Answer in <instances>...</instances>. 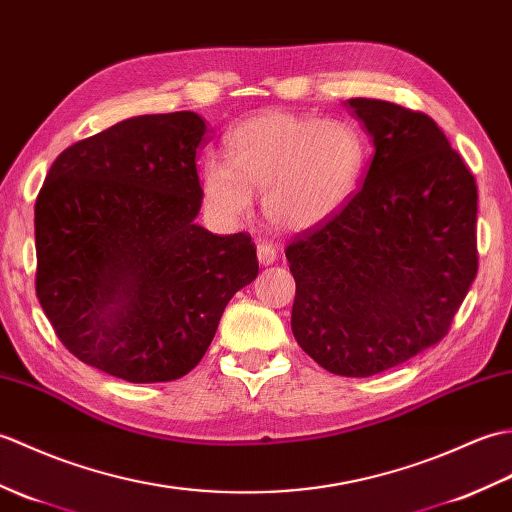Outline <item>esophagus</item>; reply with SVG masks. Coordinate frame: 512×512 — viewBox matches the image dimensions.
<instances>
[{"instance_id": "1", "label": "esophagus", "mask_w": 512, "mask_h": 512, "mask_svg": "<svg viewBox=\"0 0 512 512\" xmlns=\"http://www.w3.org/2000/svg\"><path fill=\"white\" fill-rule=\"evenodd\" d=\"M256 254H258V263L263 265V267H267V265H274V263H276V258H278L276 247L271 245V243H258V247H256Z\"/></svg>"}]
</instances>
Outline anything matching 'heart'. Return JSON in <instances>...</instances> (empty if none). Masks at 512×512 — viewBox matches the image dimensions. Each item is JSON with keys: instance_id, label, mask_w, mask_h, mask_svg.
Listing matches in <instances>:
<instances>
[{"instance_id": "heart-1", "label": "heart", "mask_w": 512, "mask_h": 512, "mask_svg": "<svg viewBox=\"0 0 512 512\" xmlns=\"http://www.w3.org/2000/svg\"><path fill=\"white\" fill-rule=\"evenodd\" d=\"M363 164L366 151L350 124L265 111L227 133L225 164L203 170V201L217 219L241 221L254 192H263L269 225L304 232L346 206Z\"/></svg>"}]
</instances>
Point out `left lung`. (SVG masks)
<instances>
[{
  "instance_id": "left-lung-1",
  "label": "left lung",
  "mask_w": 512,
  "mask_h": 512,
  "mask_svg": "<svg viewBox=\"0 0 512 512\" xmlns=\"http://www.w3.org/2000/svg\"><path fill=\"white\" fill-rule=\"evenodd\" d=\"M344 107L374 155L335 217L287 247L291 331L342 377H372L438 344L478 274V186L420 111L372 98Z\"/></svg>"
}]
</instances>
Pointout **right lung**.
<instances>
[{
    "instance_id": "1",
    "label": "right lung",
    "mask_w": 512,
    "mask_h": 512,
    "mask_svg": "<svg viewBox=\"0 0 512 512\" xmlns=\"http://www.w3.org/2000/svg\"><path fill=\"white\" fill-rule=\"evenodd\" d=\"M206 131L195 111L122 120L56 157L37 197V298L63 346L111 377H184L258 276L252 236L195 223Z\"/></svg>"
}]
</instances>
